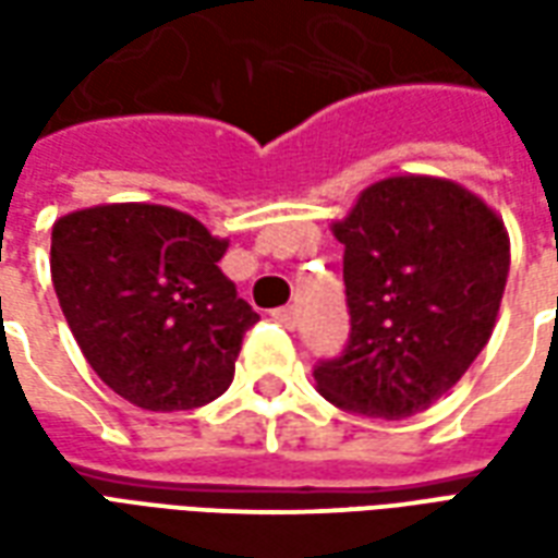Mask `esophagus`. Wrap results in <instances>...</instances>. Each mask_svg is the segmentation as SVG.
I'll use <instances>...</instances> for the list:
<instances>
[{
    "mask_svg": "<svg viewBox=\"0 0 558 558\" xmlns=\"http://www.w3.org/2000/svg\"><path fill=\"white\" fill-rule=\"evenodd\" d=\"M271 316H275V319H278L283 328H295V323H299V311H295L292 304H287V307H278V311H275Z\"/></svg>",
    "mask_w": 558,
    "mask_h": 558,
    "instance_id": "1",
    "label": "esophagus"
}]
</instances>
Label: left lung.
Wrapping results in <instances>:
<instances>
[{"mask_svg":"<svg viewBox=\"0 0 558 558\" xmlns=\"http://www.w3.org/2000/svg\"><path fill=\"white\" fill-rule=\"evenodd\" d=\"M350 340L314 367L319 395L371 418H407L442 398L496 326L511 244L460 184L395 175L335 223Z\"/></svg>","mask_w":558,"mask_h":558,"instance_id":"obj_1","label":"left lung"}]
</instances>
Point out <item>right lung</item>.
I'll return each instance as SVG.
<instances>
[{
  "instance_id": "1",
  "label": "right lung",
  "mask_w": 558,
  "mask_h": 558,
  "mask_svg": "<svg viewBox=\"0 0 558 558\" xmlns=\"http://www.w3.org/2000/svg\"><path fill=\"white\" fill-rule=\"evenodd\" d=\"M227 242L191 215L113 203L53 223L59 307L92 371L140 410L206 407L259 323L218 268Z\"/></svg>"
}]
</instances>
